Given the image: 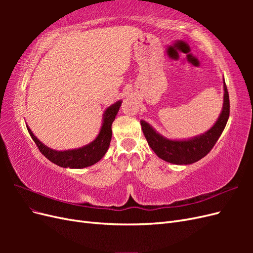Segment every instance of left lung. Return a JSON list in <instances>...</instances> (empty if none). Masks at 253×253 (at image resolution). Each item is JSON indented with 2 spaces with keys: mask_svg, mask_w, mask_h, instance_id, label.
<instances>
[{
  "mask_svg": "<svg viewBox=\"0 0 253 253\" xmlns=\"http://www.w3.org/2000/svg\"><path fill=\"white\" fill-rule=\"evenodd\" d=\"M230 113L229 94L224 80V104L217 121L205 134L189 140H171L156 133L148 122L141 120L143 135L151 149L165 162L175 165H190L205 157L218 140L227 125Z\"/></svg>",
  "mask_w": 253,
  "mask_h": 253,
  "instance_id": "1",
  "label": "left lung"
}]
</instances>
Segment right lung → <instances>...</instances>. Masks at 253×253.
I'll return each instance as SVG.
<instances>
[{"instance_id": "1", "label": "right lung", "mask_w": 253, "mask_h": 253, "mask_svg": "<svg viewBox=\"0 0 253 253\" xmlns=\"http://www.w3.org/2000/svg\"><path fill=\"white\" fill-rule=\"evenodd\" d=\"M121 102L122 101L119 100L106 109L103 114V124L100 133L97 136V138L93 142L79 149L66 151L52 150L38 139L27 126L28 133L32 136L40 152L52 164L62 168H71V169H82V168L93 166L104 156L110 147L112 139V124L121 106Z\"/></svg>"}]
</instances>
